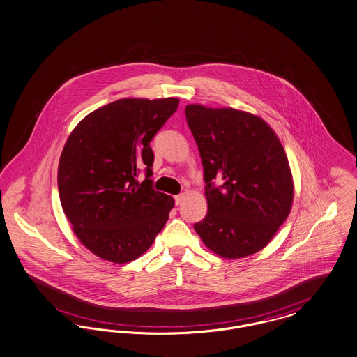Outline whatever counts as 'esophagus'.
Instances as JSON below:
<instances>
[{
  "mask_svg": "<svg viewBox=\"0 0 357 357\" xmlns=\"http://www.w3.org/2000/svg\"><path fill=\"white\" fill-rule=\"evenodd\" d=\"M185 199V195L184 193H180V195H176L174 196V203H176V206H180L181 203H183V200Z\"/></svg>",
  "mask_w": 357,
  "mask_h": 357,
  "instance_id": "34e87169",
  "label": "esophagus"
}]
</instances>
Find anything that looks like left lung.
<instances>
[{
  "mask_svg": "<svg viewBox=\"0 0 357 357\" xmlns=\"http://www.w3.org/2000/svg\"><path fill=\"white\" fill-rule=\"evenodd\" d=\"M204 169L208 213L195 230L225 259L264 249L291 211L294 183L284 149L261 118L233 108L185 107ZM222 185L216 188L214 178Z\"/></svg>",
  "mask_w": 357,
  "mask_h": 357,
  "instance_id": "left-lung-1",
  "label": "left lung"
}]
</instances>
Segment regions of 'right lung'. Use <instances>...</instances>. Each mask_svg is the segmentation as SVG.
<instances>
[{
	"instance_id": "obj_1",
	"label": "right lung",
	"mask_w": 357,
	"mask_h": 357,
	"mask_svg": "<svg viewBox=\"0 0 357 357\" xmlns=\"http://www.w3.org/2000/svg\"><path fill=\"white\" fill-rule=\"evenodd\" d=\"M180 100L121 98L81 120L58 165L63 213L77 238L102 260L124 264L142 256L164 229L174 200L153 190V137ZM146 178L136 180L139 167Z\"/></svg>"
}]
</instances>
